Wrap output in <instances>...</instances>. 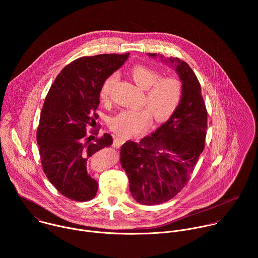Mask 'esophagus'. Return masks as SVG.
I'll return each mask as SVG.
<instances>
[{
    "label": "esophagus",
    "instance_id": "34e87169",
    "mask_svg": "<svg viewBox=\"0 0 258 258\" xmlns=\"http://www.w3.org/2000/svg\"><path fill=\"white\" fill-rule=\"evenodd\" d=\"M125 142V140L124 139H122V138H115L114 139V142H113V147H115V148H119V147L123 144Z\"/></svg>",
    "mask_w": 258,
    "mask_h": 258
}]
</instances>
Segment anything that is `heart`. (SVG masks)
Masks as SVG:
<instances>
[{
  "mask_svg": "<svg viewBox=\"0 0 258 258\" xmlns=\"http://www.w3.org/2000/svg\"><path fill=\"white\" fill-rule=\"evenodd\" d=\"M134 82L146 90L144 103L149 107L128 109L120 112L110 121V127L121 137L128 138L148 127L152 121V112L158 121L167 119L175 111L181 98V84L175 78H162L160 73L145 65H135L131 71ZM117 81L115 73L103 82L100 97L103 101L109 99L112 88Z\"/></svg>",
  "mask_w": 258,
  "mask_h": 258,
  "instance_id": "1",
  "label": "heart"
}]
</instances>
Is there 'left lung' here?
<instances>
[{
    "instance_id": "obj_1",
    "label": "left lung",
    "mask_w": 258,
    "mask_h": 258,
    "mask_svg": "<svg viewBox=\"0 0 258 258\" xmlns=\"http://www.w3.org/2000/svg\"><path fill=\"white\" fill-rule=\"evenodd\" d=\"M161 62L173 67L181 83V98L169 119L151 136L124 143L120 150L134 199L143 205L164 203L185 187L205 146L207 111L192 68L178 58Z\"/></svg>"
}]
</instances>
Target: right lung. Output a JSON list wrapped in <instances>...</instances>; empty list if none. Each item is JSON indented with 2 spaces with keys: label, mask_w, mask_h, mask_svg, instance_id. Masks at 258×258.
Returning a JSON list of instances; mask_svg holds the SVG:
<instances>
[{
  "label": "right lung",
  "mask_w": 258,
  "mask_h": 258,
  "mask_svg": "<svg viewBox=\"0 0 258 258\" xmlns=\"http://www.w3.org/2000/svg\"><path fill=\"white\" fill-rule=\"evenodd\" d=\"M130 53L82 57L65 66L49 90L36 132L43 169L52 185L65 197L89 201L98 191V181L88 164L99 150L113 143L104 134L91 142L87 126H94L100 89L119 69Z\"/></svg>",
  "instance_id": "1"
}]
</instances>
